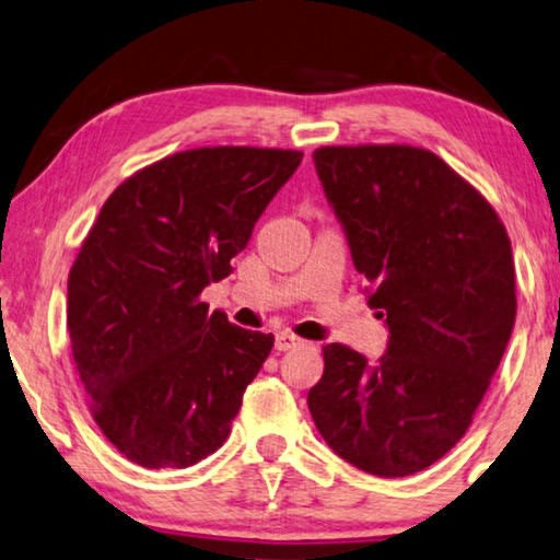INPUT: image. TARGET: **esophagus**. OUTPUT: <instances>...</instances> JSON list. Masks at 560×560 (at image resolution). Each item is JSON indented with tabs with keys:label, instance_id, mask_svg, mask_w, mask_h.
Instances as JSON below:
<instances>
[{
	"label": "esophagus",
	"instance_id": "34e87169",
	"mask_svg": "<svg viewBox=\"0 0 560 560\" xmlns=\"http://www.w3.org/2000/svg\"><path fill=\"white\" fill-rule=\"evenodd\" d=\"M273 346H277V351H291V349H296V346H301V339L289 331H281V334H277V341H273Z\"/></svg>",
	"mask_w": 560,
	"mask_h": 560
}]
</instances>
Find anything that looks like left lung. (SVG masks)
<instances>
[{"label": "left lung", "instance_id": "8db88e82", "mask_svg": "<svg viewBox=\"0 0 560 560\" xmlns=\"http://www.w3.org/2000/svg\"><path fill=\"white\" fill-rule=\"evenodd\" d=\"M314 164L388 341L376 361L324 346L308 411L351 466L411 476L464 436L509 346V234L491 203L425 149L324 147Z\"/></svg>", "mask_w": 560, "mask_h": 560}]
</instances>
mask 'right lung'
<instances>
[{
    "label": "right lung",
    "instance_id": "1",
    "mask_svg": "<svg viewBox=\"0 0 560 560\" xmlns=\"http://www.w3.org/2000/svg\"><path fill=\"white\" fill-rule=\"evenodd\" d=\"M301 152L191 149L141 168L104 201L69 271L67 326L94 421L144 468L221 446L273 334L209 312Z\"/></svg>",
    "mask_w": 560,
    "mask_h": 560
}]
</instances>
